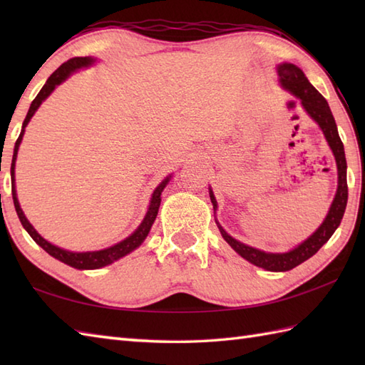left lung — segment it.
<instances>
[{
	"label": "left lung",
	"instance_id": "1",
	"mask_svg": "<svg viewBox=\"0 0 365 365\" xmlns=\"http://www.w3.org/2000/svg\"><path fill=\"white\" fill-rule=\"evenodd\" d=\"M277 75H279V83H281V86L285 91H289L290 94H293L297 98H299L302 108H304L307 114L311 115L317 123H319L324 138H327V141L331 147L332 153H334L336 165H337V175H339L334 200H332L329 212L327 215V218H324V221L322 222V226L317 229L311 237L304 240V242L298 245L297 247H293V250L289 252L273 254V252L255 250V247H251L242 242H238L235 238H232L227 232L220 226L218 221H216V224H218L222 238L232 246V250L238 252L247 262H251L252 265L260 267L267 271H289L294 267H298L299 263L311 259L312 255L328 242L331 235L334 234L336 229L339 227L340 221H342L346 200H348L346 160H345L344 144L340 141L334 115H332L329 110L328 102L324 100V97L320 94V92L317 91L311 83H309L304 72L294 64L282 63L277 66ZM208 192H210L213 208H218L212 188Z\"/></svg>",
	"mask_w": 365,
	"mask_h": 365
}]
</instances>
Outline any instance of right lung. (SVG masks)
<instances>
[{
    "label": "right lung",
    "mask_w": 365,
    "mask_h": 365,
    "mask_svg": "<svg viewBox=\"0 0 365 365\" xmlns=\"http://www.w3.org/2000/svg\"><path fill=\"white\" fill-rule=\"evenodd\" d=\"M91 64H94V59H92V58H72V59H68L67 63H64L63 66H61L59 68H56V71H54L50 75V78L46 80V83L43 84V88L41 89V92H38L37 97L33 100V103H31L26 118H25V120H23L20 136H19L17 143H15V147H14V157H12V165H11L12 199H14L15 212H17V215H19V220L21 222V226L25 227V230L31 235V238H33L34 242L42 247V250H45L46 252H48L51 257L58 259V260H61L63 263H66V265L73 267L76 269H97V268H102V267L110 265V263H113L115 260H119L120 257L130 254L131 251H135L136 247L144 242L145 237L149 235L152 224H153L155 218H157V215H158V208H160V202H161V192H163V190L166 188L168 182L170 180V175H168L165 180H163L158 185V187L155 188L153 195H152V199H150L149 210H147L143 222L139 224V227L133 232V234H131L130 237H127L125 240H122L120 243L106 247V250H102V251H89V252L66 251V250H63V247H58V246L51 245L50 242H46V240L43 237L38 235L37 230L33 226H31V222L26 220L25 213H23V210L20 208L19 199H17V191H15V175H14L15 174V160H17L19 147H20V143H21V139H23V135H25V128L28 125V122L31 120V118H33L34 113L37 111V108L41 106L43 100L51 94V92L54 91V88L59 86V84L63 83V81H66L68 76H71L73 72L78 71V68L88 67Z\"/></svg>",
    "instance_id": "right-lung-1"
}]
</instances>
